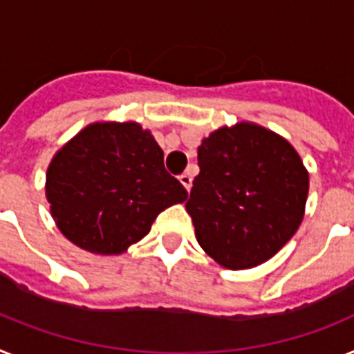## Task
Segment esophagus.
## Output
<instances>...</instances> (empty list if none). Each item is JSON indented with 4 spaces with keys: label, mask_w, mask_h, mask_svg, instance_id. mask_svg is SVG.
<instances>
[{
    "label": "esophagus",
    "mask_w": 354,
    "mask_h": 354,
    "mask_svg": "<svg viewBox=\"0 0 354 354\" xmlns=\"http://www.w3.org/2000/svg\"><path fill=\"white\" fill-rule=\"evenodd\" d=\"M179 180H180V184H183L184 188L188 189V192H189V189H192V180H194V179H192V175H189V174H183L179 177Z\"/></svg>",
    "instance_id": "esophagus-1"
}]
</instances>
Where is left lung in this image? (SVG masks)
<instances>
[{"mask_svg": "<svg viewBox=\"0 0 354 354\" xmlns=\"http://www.w3.org/2000/svg\"><path fill=\"white\" fill-rule=\"evenodd\" d=\"M197 160L186 212L201 248L227 270L271 259L299 230L308 198L309 175L293 146L241 122L204 139Z\"/></svg>", "mask_w": 354, "mask_h": 354, "instance_id": "obj_1", "label": "left lung"}]
</instances>
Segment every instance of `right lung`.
<instances>
[{
    "label": "right lung",
    "mask_w": 354,
    "mask_h": 354,
    "mask_svg": "<svg viewBox=\"0 0 354 354\" xmlns=\"http://www.w3.org/2000/svg\"><path fill=\"white\" fill-rule=\"evenodd\" d=\"M46 198L61 233L99 255H119L148 235L160 212L188 192L137 122H93L61 148L46 171Z\"/></svg>",
    "instance_id": "obj_1"
}]
</instances>
